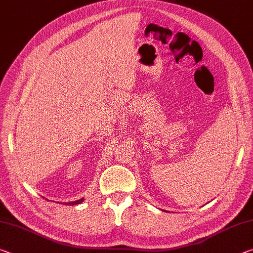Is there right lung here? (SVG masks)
Here are the masks:
<instances>
[{"instance_id":"add662e5","label":"right lung","mask_w":253,"mask_h":253,"mask_svg":"<svg viewBox=\"0 0 253 253\" xmlns=\"http://www.w3.org/2000/svg\"><path fill=\"white\" fill-rule=\"evenodd\" d=\"M84 198H81V199H79V200H77V201H74V202H69V203H66V204H70V205H76V204H80V203H83L84 202Z\"/></svg>"}]
</instances>
